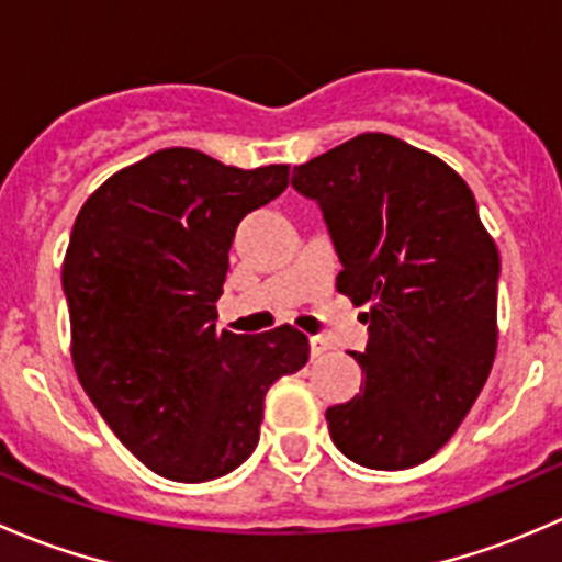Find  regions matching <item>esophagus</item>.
Wrapping results in <instances>:
<instances>
[{
    "label": "esophagus",
    "mask_w": 562,
    "mask_h": 562,
    "mask_svg": "<svg viewBox=\"0 0 562 562\" xmlns=\"http://www.w3.org/2000/svg\"><path fill=\"white\" fill-rule=\"evenodd\" d=\"M310 350H313V356H323L326 350H331V342L321 337V334H315V337H310Z\"/></svg>",
    "instance_id": "obj_1"
}]
</instances>
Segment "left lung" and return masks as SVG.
<instances>
[{
	"mask_svg": "<svg viewBox=\"0 0 562 562\" xmlns=\"http://www.w3.org/2000/svg\"><path fill=\"white\" fill-rule=\"evenodd\" d=\"M323 209L337 291L370 323L361 391L326 411L334 446L372 470L438 454L479 400L497 350L501 255L470 187L440 157L361 133L293 168Z\"/></svg>",
	"mask_w": 562,
	"mask_h": 562,
	"instance_id": "obj_1",
	"label": "left lung"
}]
</instances>
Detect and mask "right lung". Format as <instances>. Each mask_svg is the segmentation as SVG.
I'll use <instances>...</instances> for the list:
<instances>
[{
  "instance_id": "add662e5",
  "label": "right lung",
  "mask_w": 562,
  "mask_h": 562,
  "mask_svg": "<svg viewBox=\"0 0 562 562\" xmlns=\"http://www.w3.org/2000/svg\"><path fill=\"white\" fill-rule=\"evenodd\" d=\"M288 166H225L171 146L105 179L61 263L78 381L157 475L198 484L252 454L271 383L310 359L293 326L217 331L236 225L288 187Z\"/></svg>"
}]
</instances>
